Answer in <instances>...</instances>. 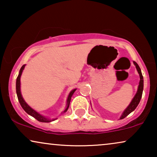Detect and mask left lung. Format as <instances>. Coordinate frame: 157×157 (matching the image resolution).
Wrapping results in <instances>:
<instances>
[{
  "instance_id": "8db88e82",
  "label": "left lung",
  "mask_w": 157,
  "mask_h": 157,
  "mask_svg": "<svg viewBox=\"0 0 157 157\" xmlns=\"http://www.w3.org/2000/svg\"><path fill=\"white\" fill-rule=\"evenodd\" d=\"M134 66H136V68L138 71V74H139V77H140V81H139V86H138V89H137V91L135 96L133 98L132 101L130 102V104H128V106L126 107L125 110L124 111V112L122 113L121 117H120V119H123L126 117L130 113H132V111L135 110V109L136 108L137 106H138L139 102H140V100L141 98V96H142V93H143V89H144V78L142 74H141V68H139L138 64H137L135 61H133Z\"/></svg>"
}]
</instances>
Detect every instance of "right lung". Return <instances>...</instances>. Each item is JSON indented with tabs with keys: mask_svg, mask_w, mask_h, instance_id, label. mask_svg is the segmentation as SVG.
Here are the masks:
<instances>
[{
	"mask_svg": "<svg viewBox=\"0 0 157 157\" xmlns=\"http://www.w3.org/2000/svg\"><path fill=\"white\" fill-rule=\"evenodd\" d=\"M25 66V65H23L22 67L21 68L20 71H19V74H18V76L16 78V94H17V96H18V101H19V103H20L21 107H22V108L23 109V110H24L25 112L28 113V114H29L30 116H31V117L35 118V119H37L38 121H40V122H51V121H55L56 119H57V118H56V119H48V117H45V116H43L42 114H40V113L37 112V111H36V110H34L33 109H32L31 107L25 101V100L23 99L22 94H21V75H22V72H23V69H24ZM76 89H73L72 91L70 92L69 94H68L67 100H66V108L65 109V110L63 111V112H62L61 113H65V112H66V111H67L68 107H69V104H70V102H71V96H73V94H74V92L76 91Z\"/></svg>",
	"mask_w": 157,
	"mask_h": 157,
	"instance_id": "right-lung-1",
	"label": "right lung"
}]
</instances>
